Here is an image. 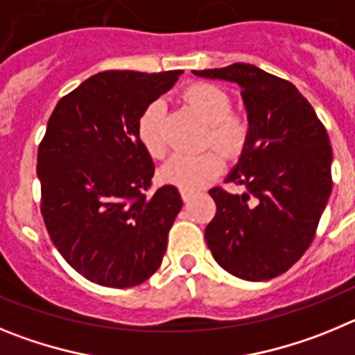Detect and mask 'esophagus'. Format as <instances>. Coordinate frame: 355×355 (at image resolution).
<instances>
[{
	"label": "esophagus",
	"mask_w": 355,
	"mask_h": 355,
	"mask_svg": "<svg viewBox=\"0 0 355 355\" xmlns=\"http://www.w3.org/2000/svg\"><path fill=\"white\" fill-rule=\"evenodd\" d=\"M181 197H183L184 202H190V199L193 197V192H190V190H181Z\"/></svg>",
	"instance_id": "obj_1"
}]
</instances>
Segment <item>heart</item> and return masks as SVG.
Instances as JSON below:
<instances>
[{
  "label": "heart",
  "mask_w": 355,
  "mask_h": 355,
  "mask_svg": "<svg viewBox=\"0 0 355 355\" xmlns=\"http://www.w3.org/2000/svg\"><path fill=\"white\" fill-rule=\"evenodd\" d=\"M184 101L200 117L209 122V142L220 147L227 155L241 149L247 137V121L233 114L227 92L211 83L190 85L183 92ZM165 105L153 101L142 112L137 124L140 144L150 156L159 158L167 153V140L163 131ZM224 168V156L218 150H206L202 155H175L162 168V178L181 190H199L216 178Z\"/></svg>",
  "instance_id": "obj_1"
}]
</instances>
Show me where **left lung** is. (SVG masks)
Segmentation results:
<instances>
[{
  "instance_id": "obj_1",
  "label": "left lung",
  "mask_w": 355,
  "mask_h": 355,
  "mask_svg": "<svg viewBox=\"0 0 355 355\" xmlns=\"http://www.w3.org/2000/svg\"><path fill=\"white\" fill-rule=\"evenodd\" d=\"M241 89L249 131L227 183L211 188L216 213L205 231L213 258L245 281L284 274L311 245L332 190V149L324 124L293 83L250 64L193 71Z\"/></svg>"
}]
</instances>
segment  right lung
<instances>
[{
	"label": "right lung",
	"instance_id": "right-lung-1",
	"mask_svg": "<svg viewBox=\"0 0 355 355\" xmlns=\"http://www.w3.org/2000/svg\"><path fill=\"white\" fill-rule=\"evenodd\" d=\"M181 72H99L49 117L37 155L40 211L62 258L92 283L137 286L162 265L183 200L172 184L144 196L155 163L137 124Z\"/></svg>",
	"mask_w": 355,
	"mask_h": 355
}]
</instances>
